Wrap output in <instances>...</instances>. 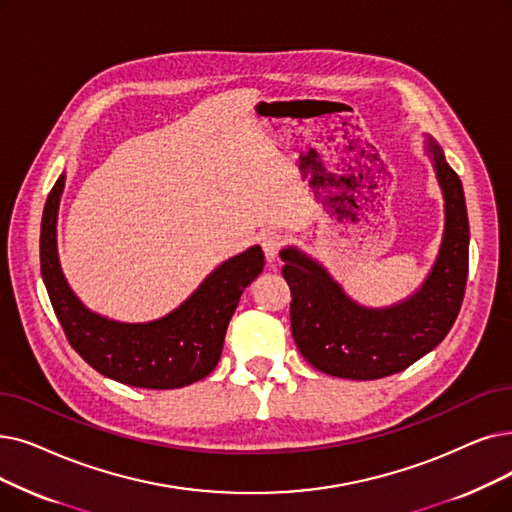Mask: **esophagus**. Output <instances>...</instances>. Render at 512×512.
Instances as JSON below:
<instances>
[{"label":"esophagus","mask_w":512,"mask_h":512,"mask_svg":"<svg viewBox=\"0 0 512 512\" xmlns=\"http://www.w3.org/2000/svg\"><path fill=\"white\" fill-rule=\"evenodd\" d=\"M284 244H286V238L278 230H268L261 234V247H263L265 257H268L270 261L278 257V253L284 249Z\"/></svg>","instance_id":"esophagus-1"}]
</instances>
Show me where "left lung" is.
<instances>
[{
  "mask_svg": "<svg viewBox=\"0 0 512 512\" xmlns=\"http://www.w3.org/2000/svg\"><path fill=\"white\" fill-rule=\"evenodd\" d=\"M446 198V232L420 291L387 309L353 303L316 261L284 249L282 276L291 286V328L303 358L330 376L374 381L402 372L435 349L454 326L469 276V215L458 173L429 142Z\"/></svg>",
  "mask_w": 512,
  "mask_h": 512,
  "instance_id": "1",
  "label": "left lung"
}]
</instances>
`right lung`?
<instances>
[{
  "mask_svg": "<svg viewBox=\"0 0 512 512\" xmlns=\"http://www.w3.org/2000/svg\"><path fill=\"white\" fill-rule=\"evenodd\" d=\"M64 173L43 207L41 276L71 347L100 374L142 389H180L217 366L240 295L263 270L261 247H251L219 268L169 316L123 324L92 314L66 284L56 253V217Z\"/></svg>",
  "mask_w": 512,
  "mask_h": 512,
  "instance_id": "add662e5",
  "label": "right lung"
}]
</instances>
